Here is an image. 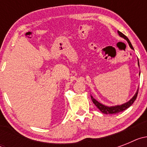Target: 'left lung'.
Instances as JSON below:
<instances>
[{
    "instance_id": "1",
    "label": "left lung",
    "mask_w": 147,
    "mask_h": 147,
    "mask_svg": "<svg viewBox=\"0 0 147 147\" xmlns=\"http://www.w3.org/2000/svg\"><path fill=\"white\" fill-rule=\"evenodd\" d=\"M118 34H119L120 37H123L124 39H125V40L127 41V42H128V44H129V47H130L132 50H134V49H133V47H132V44H131V42H130V41L129 40V39L127 38V37H126L124 34L121 33V32H119V31H118ZM138 66H139V62H138ZM139 75H140V73H139ZM138 93V90H137V92L136 93V94L134 95V96L132 97V98H131L129 101H128L127 102H126V103L123 104V105H115V106H112V107L105 106V105H102V104H101L100 102H98V101H96V100L95 99V98H93L92 96H91V99H92V101H93V104H94V105H96V106L98 109H99V110L101 111V112L103 113H105V114H115V113H120V112H122V111H124V110H125L126 109H127L128 107H130L131 105L133 104V102L136 101V98H137Z\"/></svg>"
}]
</instances>
